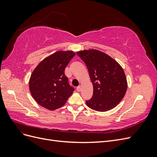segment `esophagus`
I'll use <instances>...</instances> for the list:
<instances>
[{
    "mask_svg": "<svg viewBox=\"0 0 157 157\" xmlns=\"http://www.w3.org/2000/svg\"><path fill=\"white\" fill-rule=\"evenodd\" d=\"M77 91H78V92L81 91V86H77Z\"/></svg>",
    "mask_w": 157,
    "mask_h": 157,
    "instance_id": "34e87169",
    "label": "esophagus"
}]
</instances>
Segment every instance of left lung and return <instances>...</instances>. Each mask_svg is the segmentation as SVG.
<instances>
[{"mask_svg": "<svg viewBox=\"0 0 157 157\" xmlns=\"http://www.w3.org/2000/svg\"><path fill=\"white\" fill-rule=\"evenodd\" d=\"M88 68L93 84V96L86 105L104 112L115 108L124 98L128 87L124 70L109 55L98 50L77 52Z\"/></svg>", "mask_w": 157, "mask_h": 157, "instance_id": "1", "label": "left lung"}]
</instances>
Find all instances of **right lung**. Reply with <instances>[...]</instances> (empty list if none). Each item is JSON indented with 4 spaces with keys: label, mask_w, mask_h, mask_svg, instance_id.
<instances>
[{
    "label": "right lung",
    "mask_w": 157,
    "mask_h": 157,
    "mask_svg": "<svg viewBox=\"0 0 157 157\" xmlns=\"http://www.w3.org/2000/svg\"><path fill=\"white\" fill-rule=\"evenodd\" d=\"M75 56L73 51H58L42 60L32 73L29 90L40 106L55 110L65 105L75 90L71 86L65 69Z\"/></svg>",
    "instance_id": "add662e5"
}]
</instances>
